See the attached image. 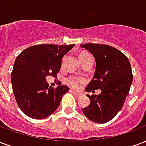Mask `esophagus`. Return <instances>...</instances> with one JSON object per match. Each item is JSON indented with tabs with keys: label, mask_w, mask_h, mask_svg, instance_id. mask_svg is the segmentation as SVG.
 I'll list each match as a JSON object with an SVG mask.
<instances>
[{
	"label": "esophagus",
	"mask_w": 146,
	"mask_h": 146,
	"mask_svg": "<svg viewBox=\"0 0 146 146\" xmlns=\"http://www.w3.org/2000/svg\"><path fill=\"white\" fill-rule=\"evenodd\" d=\"M70 92H71V93H73V95H74V96H75V97H76V98L80 97V96H82L83 95L82 93H80V92H75V91H73V90H70Z\"/></svg>",
	"instance_id": "obj_1"
}]
</instances>
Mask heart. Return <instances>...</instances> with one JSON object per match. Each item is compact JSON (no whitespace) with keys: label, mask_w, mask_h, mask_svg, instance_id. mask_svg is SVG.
Listing matches in <instances>:
<instances>
[{"label":"heart","mask_w":146,"mask_h":146,"mask_svg":"<svg viewBox=\"0 0 146 146\" xmlns=\"http://www.w3.org/2000/svg\"><path fill=\"white\" fill-rule=\"evenodd\" d=\"M80 59L81 61V62H83L84 61H85L86 59H88V58H92V56L88 53H86V52H83L81 54H80ZM86 80L85 79H84L82 77H79V76H70L68 79L66 80V84L69 86H70L71 88H78L81 84L85 83Z\"/></svg>","instance_id":"b5f03b06"}]
</instances>
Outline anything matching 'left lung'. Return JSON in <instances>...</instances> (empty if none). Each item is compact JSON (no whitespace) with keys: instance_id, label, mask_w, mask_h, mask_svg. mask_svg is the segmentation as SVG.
Segmentation results:
<instances>
[{"instance_id":"8db88e82","label":"left lung","mask_w":146,"mask_h":146,"mask_svg":"<svg viewBox=\"0 0 146 146\" xmlns=\"http://www.w3.org/2000/svg\"><path fill=\"white\" fill-rule=\"evenodd\" d=\"M95 57L96 66L93 80L85 88L94 93L100 89V95H88L91 103L83 109L89 119L104 123L113 119L124 104L131 88L133 75L128 58L118 49L106 44L80 45Z\"/></svg>"}]
</instances>
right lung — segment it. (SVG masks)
<instances>
[{"label": "right lung", "instance_id": "add662e5", "mask_svg": "<svg viewBox=\"0 0 146 146\" xmlns=\"http://www.w3.org/2000/svg\"><path fill=\"white\" fill-rule=\"evenodd\" d=\"M74 44H37L26 48L15 61L11 81L19 107L33 119H44L57 110L70 88L49 87L48 76H57L62 58ZM57 77V76H56Z\"/></svg>", "mask_w": 146, "mask_h": 146}]
</instances>
